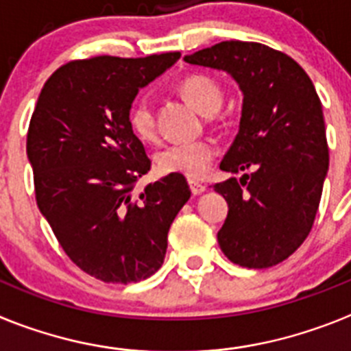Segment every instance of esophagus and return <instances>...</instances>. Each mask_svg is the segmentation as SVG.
Returning <instances> with one entry per match:
<instances>
[{"mask_svg":"<svg viewBox=\"0 0 351 351\" xmlns=\"http://www.w3.org/2000/svg\"><path fill=\"white\" fill-rule=\"evenodd\" d=\"M190 190H191V193L195 195V197H197V195H202L204 191L207 190L206 188V184H202V182H198V181H193V179H190Z\"/></svg>","mask_w":351,"mask_h":351,"instance_id":"34e87169","label":"esophagus"}]
</instances>
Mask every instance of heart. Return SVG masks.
<instances>
[{
  "mask_svg": "<svg viewBox=\"0 0 351 351\" xmlns=\"http://www.w3.org/2000/svg\"><path fill=\"white\" fill-rule=\"evenodd\" d=\"M182 98L204 116H213L221 107L223 93L218 84L207 75H191L179 86ZM130 126L144 141L156 137V121L151 101L141 98L130 108ZM218 154L216 144L210 141L179 142L161 147L154 156L156 169L161 173H178L188 179L204 178L213 167Z\"/></svg>",
  "mask_w": 351,
  "mask_h": 351,
  "instance_id": "heart-1",
  "label": "heart"
}]
</instances>
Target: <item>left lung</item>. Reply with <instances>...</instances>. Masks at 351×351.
<instances>
[{
	"label": "left lung",
	"instance_id": "1",
	"mask_svg": "<svg viewBox=\"0 0 351 351\" xmlns=\"http://www.w3.org/2000/svg\"><path fill=\"white\" fill-rule=\"evenodd\" d=\"M184 61L226 71L243 93L241 123L219 169L237 173L214 184L228 204L218 243L230 262L267 269L311 232L328 170L322 101L290 56L255 42L216 43Z\"/></svg>",
	"mask_w": 351,
	"mask_h": 351
}]
</instances>
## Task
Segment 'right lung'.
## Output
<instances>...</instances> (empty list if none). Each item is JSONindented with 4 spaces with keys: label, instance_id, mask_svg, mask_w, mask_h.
Here are the masks:
<instances>
[{
    "label": "right lung",
    "instance_id": "add662e5",
    "mask_svg": "<svg viewBox=\"0 0 351 351\" xmlns=\"http://www.w3.org/2000/svg\"><path fill=\"white\" fill-rule=\"evenodd\" d=\"M179 58L71 61L49 77L31 116L26 151L40 213L71 262L105 283L153 276L191 197L178 173L135 190L151 160L128 119L137 93Z\"/></svg>",
    "mask_w": 351,
    "mask_h": 351
}]
</instances>
